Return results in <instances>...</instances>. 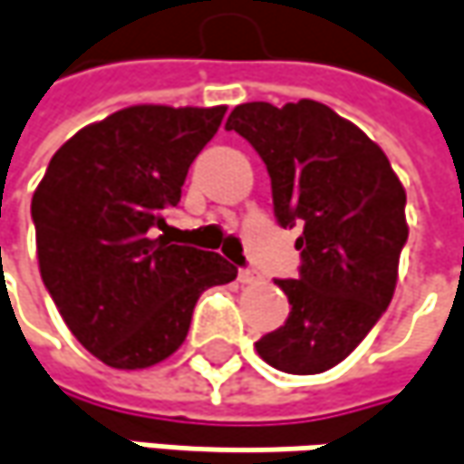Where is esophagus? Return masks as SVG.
I'll list each match as a JSON object with an SVG mask.
<instances>
[{
  "mask_svg": "<svg viewBox=\"0 0 464 464\" xmlns=\"http://www.w3.org/2000/svg\"><path fill=\"white\" fill-rule=\"evenodd\" d=\"M237 279H240L243 285H250V282H256V271H253V268H240V271H237Z\"/></svg>",
  "mask_w": 464,
  "mask_h": 464,
  "instance_id": "1",
  "label": "esophagus"
}]
</instances>
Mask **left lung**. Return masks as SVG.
Returning <instances> with one entry per match:
<instances>
[{
	"instance_id": "left-lung-1",
	"label": "left lung",
	"mask_w": 464,
	"mask_h": 464,
	"mask_svg": "<svg viewBox=\"0 0 464 464\" xmlns=\"http://www.w3.org/2000/svg\"><path fill=\"white\" fill-rule=\"evenodd\" d=\"M235 130L271 177L274 217L303 227L300 276L276 279L285 326L256 342L276 371L311 376L347 358L389 308L407 243L405 188L386 153L334 109L303 99L232 109Z\"/></svg>"
}]
</instances>
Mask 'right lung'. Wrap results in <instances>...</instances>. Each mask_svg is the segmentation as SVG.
Wrapping results in <instances>:
<instances>
[{
    "label": "right lung",
    "instance_id": "add662e5",
    "mask_svg": "<svg viewBox=\"0 0 464 464\" xmlns=\"http://www.w3.org/2000/svg\"><path fill=\"white\" fill-rule=\"evenodd\" d=\"M224 111L120 109L75 132L35 188L41 279L67 329L111 368L169 358L188 336L200 292L237 276L219 253L174 245L164 219Z\"/></svg>",
    "mask_w": 464,
    "mask_h": 464
}]
</instances>
